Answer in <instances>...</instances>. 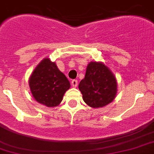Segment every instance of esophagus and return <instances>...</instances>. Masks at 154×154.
<instances>
[{
	"mask_svg": "<svg viewBox=\"0 0 154 154\" xmlns=\"http://www.w3.org/2000/svg\"><path fill=\"white\" fill-rule=\"evenodd\" d=\"M71 84H72V87H77V80H72V82H71Z\"/></svg>",
	"mask_w": 154,
	"mask_h": 154,
	"instance_id": "1",
	"label": "esophagus"
}]
</instances>
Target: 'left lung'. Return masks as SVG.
Listing matches in <instances>:
<instances>
[{"label":"left lung","mask_w":154,"mask_h":154,"mask_svg":"<svg viewBox=\"0 0 154 154\" xmlns=\"http://www.w3.org/2000/svg\"><path fill=\"white\" fill-rule=\"evenodd\" d=\"M82 98L89 106L100 108L108 105L117 94V81L111 69L100 61H91L85 77L78 85Z\"/></svg>","instance_id":"8db88e82"}]
</instances>
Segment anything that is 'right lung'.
Returning a JSON list of instances; mask_svg holds the SVG:
<instances>
[{"label": "right lung", "mask_w": 154, "mask_h": 154, "mask_svg": "<svg viewBox=\"0 0 154 154\" xmlns=\"http://www.w3.org/2000/svg\"><path fill=\"white\" fill-rule=\"evenodd\" d=\"M29 86L35 100L48 107H55L61 103L70 82L60 71L56 62L46 57L42 60L29 78Z\"/></svg>", "instance_id": "1"}]
</instances>
